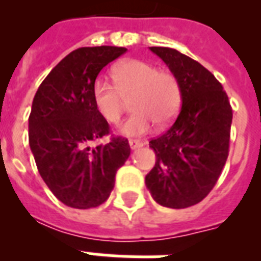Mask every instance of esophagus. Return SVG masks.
<instances>
[{
  "instance_id": "1",
  "label": "esophagus",
  "mask_w": 261,
  "mask_h": 261,
  "mask_svg": "<svg viewBox=\"0 0 261 261\" xmlns=\"http://www.w3.org/2000/svg\"><path fill=\"white\" fill-rule=\"evenodd\" d=\"M130 147H131V150H135V149H138V147H142L145 143L141 142V141H137V139H131L130 142Z\"/></svg>"
}]
</instances>
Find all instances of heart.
<instances>
[{
	"mask_svg": "<svg viewBox=\"0 0 261 261\" xmlns=\"http://www.w3.org/2000/svg\"><path fill=\"white\" fill-rule=\"evenodd\" d=\"M112 75L115 84L104 77L96 79L92 97L100 116L115 124L122 116L124 98L134 96V114L120 126V134L139 137L149 133L154 122L165 126L173 120L181 102V89L172 71L160 70L141 59H127L115 65Z\"/></svg>",
	"mask_w": 261,
	"mask_h": 261,
	"instance_id": "obj_1",
	"label": "heart"
}]
</instances>
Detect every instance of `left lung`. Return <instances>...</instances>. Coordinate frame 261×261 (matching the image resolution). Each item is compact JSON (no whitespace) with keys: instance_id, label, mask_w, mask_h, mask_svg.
I'll return each mask as SVG.
<instances>
[{"instance_id":"left-lung-1","label":"left lung","mask_w":261,"mask_h":261,"mask_svg":"<svg viewBox=\"0 0 261 261\" xmlns=\"http://www.w3.org/2000/svg\"><path fill=\"white\" fill-rule=\"evenodd\" d=\"M176 75L181 108L168 131L149 145L155 165L145 184L155 202L186 208L202 202L222 172L233 112L226 92L206 67L169 47H150Z\"/></svg>"}]
</instances>
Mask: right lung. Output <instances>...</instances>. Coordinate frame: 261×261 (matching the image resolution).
Returning <instances> with one entry per match:
<instances>
[{"instance_id": "add662e5", "label": "right lung", "mask_w": 261, "mask_h": 261, "mask_svg": "<svg viewBox=\"0 0 261 261\" xmlns=\"http://www.w3.org/2000/svg\"><path fill=\"white\" fill-rule=\"evenodd\" d=\"M124 47H81L71 51L43 80L32 101L28 138L38 171L57 198L73 208L100 206L115 186V174L130 155L126 138L110 134L92 88L104 66L126 53Z\"/></svg>"}]
</instances>
